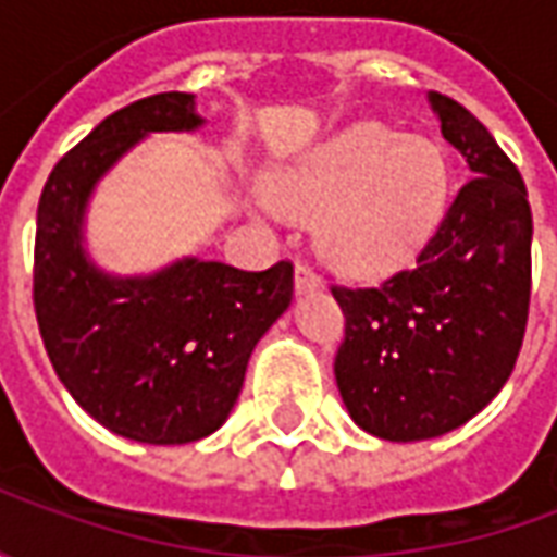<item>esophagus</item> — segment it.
<instances>
[{
	"mask_svg": "<svg viewBox=\"0 0 557 557\" xmlns=\"http://www.w3.org/2000/svg\"><path fill=\"white\" fill-rule=\"evenodd\" d=\"M319 289H322V280L315 277L313 268L298 262V265H295V292H298V295H310V292Z\"/></svg>",
	"mask_w": 557,
	"mask_h": 557,
	"instance_id": "34e87169",
	"label": "esophagus"
}]
</instances>
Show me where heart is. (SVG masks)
I'll return each mask as SVG.
<instances>
[{
  "mask_svg": "<svg viewBox=\"0 0 557 557\" xmlns=\"http://www.w3.org/2000/svg\"><path fill=\"white\" fill-rule=\"evenodd\" d=\"M447 187L450 166L435 139L358 122L280 172L271 202L286 218H319L315 247L334 271L373 277L430 242Z\"/></svg>",
  "mask_w": 557,
  "mask_h": 557,
  "instance_id": "obj_1",
  "label": "heart"
}]
</instances>
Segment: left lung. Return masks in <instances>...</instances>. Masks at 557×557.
I'll return each mask as SVG.
<instances>
[{
  "label": "left lung",
  "instance_id": "left-lung-1",
  "mask_svg": "<svg viewBox=\"0 0 557 557\" xmlns=\"http://www.w3.org/2000/svg\"><path fill=\"white\" fill-rule=\"evenodd\" d=\"M471 182L418 265L375 289H334L346 339L334 361L349 418L385 442L454 432L498 397L531 301V206L522 175L462 103L426 95Z\"/></svg>",
  "mask_w": 557,
  "mask_h": 557
}]
</instances>
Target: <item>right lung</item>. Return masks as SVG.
Masks as SVG:
<instances>
[{"label": "right lung", "instance_id": "1", "mask_svg": "<svg viewBox=\"0 0 557 557\" xmlns=\"http://www.w3.org/2000/svg\"><path fill=\"white\" fill-rule=\"evenodd\" d=\"M206 125L196 95L163 91L107 115L55 163L35 232V315L55 375L86 414L139 444L218 432L242 394L256 343L289 310L292 265L268 271L182 256L115 274L89 253L91 196L151 134Z\"/></svg>", "mask_w": 557, "mask_h": 557}]
</instances>
